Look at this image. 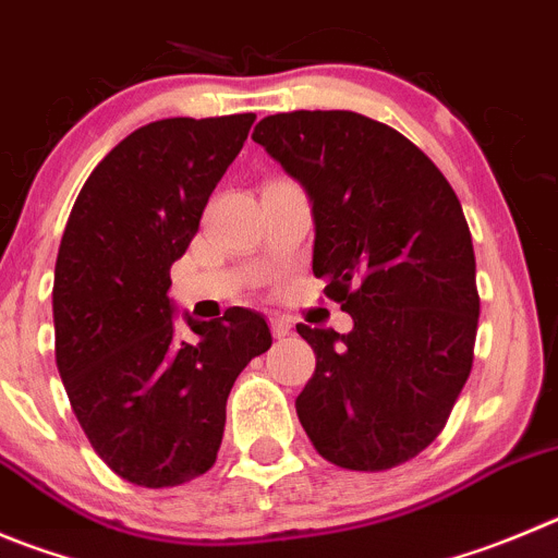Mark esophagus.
I'll return each instance as SVG.
<instances>
[{"mask_svg":"<svg viewBox=\"0 0 558 558\" xmlns=\"http://www.w3.org/2000/svg\"><path fill=\"white\" fill-rule=\"evenodd\" d=\"M269 330H272L275 338H283V336H289L291 322L283 319V316H272V319H269Z\"/></svg>","mask_w":558,"mask_h":558,"instance_id":"1","label":"esophagus"}]
</instances>
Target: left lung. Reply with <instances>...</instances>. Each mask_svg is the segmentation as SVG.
<instances>
[{
	"label": "left lung",
	"instance_id": "left-lung-1",
	"mask_svg": "<svg viewBox=\"0 0 558 558\" xmlns=\"http://www.w3.org/2000/svg\"><path fill=\"white\" fill-rule=\"evenodd\" d=\"M253 140L308 190L314 275L355 322L347 336L296 325L316 352L300 424L332 465H402L444 432L473 366L476 255L460 197L418 145L366 114H269Z\"/></svg>",
	"mask_w": 558,
	"mask_h": 558
}]
</instances>
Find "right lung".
I'll use <instances>...</instances> for the list:
<instances>
[{
    "instance_id": "obj_1",
    "label": "right lung",
    "mask_w": 558,
    "mask_h": 558,
    "mask_svg": "<svg viewBox=\"0 0 558 558\" xmlns=\"http://www.w3.org/2000/svg\"><path fill=\"white\" fill-rule=\"evenodd\" d=\"M255 114L165 118L114 145L82 186L54 267V357L96 454L140 487H175L215 465L226 402L272 347L247 308L181 336L170 267Z\"/></svg>"
}]
</instances>
